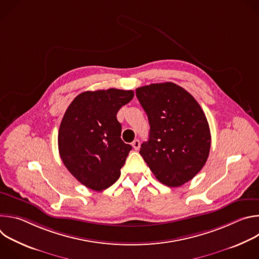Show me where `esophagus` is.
I'll return each instance as SVG.
<instances>
[{
	"label": "esophagus",
	"instance_id": "34e87169",
	"mask_svg": "<svg viewBox=\"0 0 259 259\" xmlns=\"http://www.w3.org/2000/svg\"><path fill=\"white\" fill-rule=\"evenodd\" d=\"M132 146H133V149H134L135 151H138L139 147H140V141H139L138 139H135V140L132 142Z\"/></svg>",
	"mask_w": 259,
	"mask_h": 259
}]
</instances>
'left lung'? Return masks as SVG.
<instances>
[{"label": "left lung", "mask_w": 259, "mask_h": 259, "mask_svg": "<svg viewBox=\"0 0 259 259\" xmlns=\"http://www.w3.org/2000/svg\"><path fill=\"white\" fill-rule=\"evenodd\" d=\"M136 96L151 126L139 154L160 182L180 187L201 171L209 156L211 134L203 109L171 82L139 87Z\"/></svg>", "instance_id": "left-lung-1"}]
</instances>
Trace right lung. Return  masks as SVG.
I'll use <instances>...</instances> for the list:
<instances>
[{
    "mask_svg": "<svg viewBox=\"0 0 259 259\" xmlns=\"http://www.w3.org/2000/svg\"><path fill=\"white\" fill-rule=\"evenodd\" d=\"M132 90L86 91L68 105L60 123L58 150L67 170L82 184L101 192L119 179L132 146L121 139L119 109Z\"/></svg>",
    "mask_w": 259,
    "mask_h": 259,
    "instance_id": "obj_1",
    "label": "right lung"
}]
</instances>
